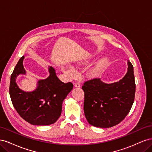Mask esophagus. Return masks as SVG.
I'll return each instance as SVG.
<instances>
[{
  "mask_svg": "<svg viewBox=\"0 0 152 152\" xmlns=\"http://www.w3.org/2000/svg\"><path fill=\"white\" fill-rule=\"evenodd\" d=\"M74 86H75V87H79L80 86V84L79 82H75Z\"/></svg>",
  "mask_w": 152,
  "mask_h": 152,
  "instance_id": "1",
  "label": "esophagus"
}]
</instances>
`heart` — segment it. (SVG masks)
<instances>
[{"mask_svg":"<svg viewBox=\"0 0 152 152\" xmlns=\"http://www.w3.org/2000/svg\"><path fill=\"white\" fill-rule=\"evenodd\" d=\"M105 63H106V61L104 60V59H103V60L100 61L99 63L98 64V65L95 66V68L93 69V72H98V71L100 70V69L102 68L104 66ZM65 72L66 73H67L68 75H71V76L73 75V74H74V73H75V71L73 70V69L72 68H65Z\"/></svg>","mask_w":152,"mask_h":152,"instance_id":"obj_1","label":"heart"}]
</instances>
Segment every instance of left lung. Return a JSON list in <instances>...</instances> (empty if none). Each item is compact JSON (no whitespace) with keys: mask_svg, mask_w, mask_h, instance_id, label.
Returning a JSON list of instances; mask_svg holds the SVG:
<instances>
[{"mask_svg":"<svg viewBox=\"0 0 152 152\" xmlns=\"http://www.w3.org/2000/svg\"><path fill=\"white\" fill-rule=\"evenodd\" d=\"M127 72L121 80L106 84L99 79L85 82L84 111L91 125L102 128L111 127L122 122L134 103L136 84L134 70L128 61Z\"/></svg>","mask_w":152,"mask_h":152,"instance_id":"left-lung-1","label":"left lung"}]
</instances>
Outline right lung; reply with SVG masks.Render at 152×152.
Listing matches in <instances>:
<instances>
[{"mask_svg": "<svg viewBox=\"0 0 152 152\" xmlns=\"http://www.w3.org/2000/svg\"><path fill=\"white\" fill-rule=\"evenodd\" d=\"M23 59V56L20 59L11 76L10 94L12 103L18 114L32 125H50L60 117L63 100L73 85L70 82L63 83L57 77L54 69L49 66V77L39 80L35 91H22L18 87L16 79L18 75L26 73Z\"/></svg>", "mask_w": 152, "mask_h": 152, "instance_id": "add662e5", "label": "right lung"}]
</instances>
